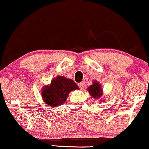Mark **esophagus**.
<instances>
[{
    "label": "esophagus",
    "instance_id": "34e87169",
    "mask_svg": "<svg viewBox=\"0 0 149 149\" xmlns=\"http://www.w3.org/2000/svg\"><path fill=\"white\" fill-rule=\"evenodd\" d=\"M78 85H79V88H80L81 90H84V87H85V82L84 81L79 83Z\"/></svg>",
    "mask_w": 149,
    "mask_h": 149
}]
</instances>
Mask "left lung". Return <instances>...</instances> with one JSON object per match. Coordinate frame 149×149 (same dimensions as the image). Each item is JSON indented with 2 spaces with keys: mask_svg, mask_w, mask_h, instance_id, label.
<instances>
[{
  "mask_svg": "<svg viewBox=\"0 0 149 149\" xmlns=\"http://www.w3.org/2000/svg\"><path fill=\"white\" fill-rule=\"evenodd\" d=\"M88 90L93 98H98L102 95L101 87H100V84L96 81H94L93 85L89 87Z\"/></svg>",
  "mask_w": 149,
  "mask_h": 149,
  "instance_id": "left-lung-1",
  "label": "left lung"
}]
</instances>
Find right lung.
Wrapping results in <instances>:
<instances>
[{"instance_id": "obj_1", "label": "right lung", "mask_w": 149, "mask_h": 149, "mask_svg": "<svg viewBox=\"0 0 149 149\" xmlns=\"http://www.w3.org/2000/svg\"><path fill=\"white\" fill-rule=\"evenodd\" d=\"M79 89L72 79L58 76L51 81L49 86H46L42 91L44 102L51 107H57L65 103L71 91Z\"/></svg>"}]
</instances>
